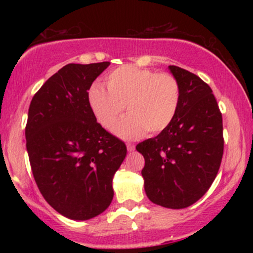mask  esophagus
Returning <instances> with one entry per match:
<instances>
[{
  "label": "esophagus",
  "mask_w": 253,
  "mask_h": 253,
  "mask_svg": "<svg viewBox=\"0 0 253 253\" xmlns=\"http://www.w3.org/2000/svg\"><path fill=\"white\" fill-rule=\"evenodd\" d=\"M127 150H128L129 152H132V151L135 150V145L134 144H127Z\"/></svg>",
  "instance_id": "34e87169"
}]
</instances>
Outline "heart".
<instances>
[{
    "instance_id": "1",
    "label": "heart",
    "mask_w": 253,
    "mask_h": 253,
    "mask_svg": "<svg viewBox=\"0 0 253 253\" xmlns=\"http://www.w3.org/2000/svg\"><path fill=\"white\" fill-rule=\"evenodd\" d=\"M107 88L94 84L88 102L97 123L112 130L127 106L129 113L119 123L115 134L139 138L147 130L156 135L175 120L181 102V85L173 75L123 65L107 76Z\"/></svg>"
}]
</instances>
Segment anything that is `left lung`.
<instances>
[{
	"label": "left lung",
	"mask_w": 253,
	"mask_h": 253,
	"mask_svg": "<svg viewBox=\"0 0 253 253\" xmlns=\"http://www.w3.org/2000/svg\"><path fill=\"white\" fill-rule=\"evenodd\" d=\"M181 85L175 120L164 132L141 141L145 191L156 205L182 210L207 193L223 155L222 115L211 86L193 72L169 66Z\"/></svg>",
	"instance_id": "left-lung-1"
}]
</instances>
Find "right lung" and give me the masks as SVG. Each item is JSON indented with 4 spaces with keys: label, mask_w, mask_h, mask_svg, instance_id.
<instances>
[{
    "label": "right lung",
    "mask_w": 253,
    "mask_h": 253,
    "mask_svg": "<svg viewBox=\"0 0 253 253\" xmlns=\"http://www.w3.org/2000/svg\"><path fill=\"white\" fill-rule=\"evenodd\" d=\"M109 62L68 64L32 98L26 124L31 169L46 202L72 220L109 207L112 181L127 153L123 140L96 121L88 102L92 82Z\"/></svg>",
    "instance_id": "1"
}]
</instances>
